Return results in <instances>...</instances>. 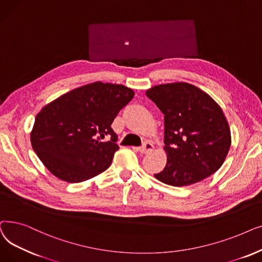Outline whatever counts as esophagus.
Returning <instances> with one entry per match:
<instances>
[{"label": "esophagus", "instance_id": "obj_1", "mask_svg": "<svg viewBox=\"0 0 262 262\" xmlns=\"http://www.w3.org/2000/svg\"><path fill=\"white\" fill-rule=\"evenodd\" d=\"M136 150L140 151L141 154H149L154 150V145L149 142H146L142 147L140 148H134Z\"/></svg>", "mask_w": 262, "mask_h": 262}]
</instances>
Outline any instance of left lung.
I'll return each instance as SVG.
<instances>
[{
	"label": "left lung",
	"instance_id": "obj_1",
	"mask_svg": "<svg viewBox=\"0 0 262 262\" xmlns=\"http://www.w3.org/2000/svg\"><path fill=\"white\" fill-rule=\"evenodd\" d=\"M164 114V169L155 177L186 186L215 172L225 161L231 133L222 107L207 93L186 82L152 86L146 92Z\"/></svg>",
	"mask_w": 262,
	"mask_h": 262
}]
</instances>
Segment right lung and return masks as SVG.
<instances>
[{"label":"right lung","instance_id":"add662e5","mask_svg":"<svg viewBox=\"0 0 262 262\" xmlns=\"http://www.w3.org/2000/svg\"><path fill=\"white\" fill-rule=\"evenodd\" d=\"M134 97L120 84L100 81L74 89L45 105L35 118L31 144L58 179L78 183L107 169L118 150L111 124ZM105 136L111 141L101 142Z\"/></svg>","mask_w":262,"mask_h":262}]
</instances>
